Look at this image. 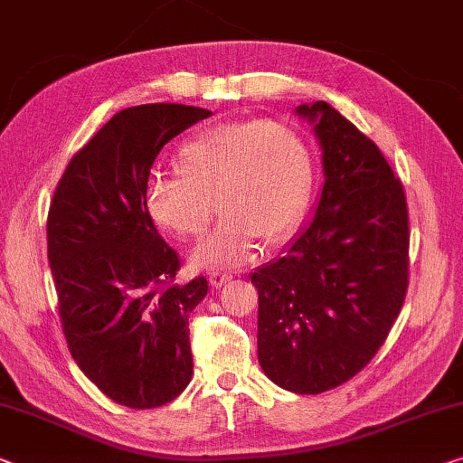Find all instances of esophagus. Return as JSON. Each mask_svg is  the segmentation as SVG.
<instances>
[{
    "instance_id": "esophagus-1",
    "label": "esophagus",
    "mask_w": 463,
    "mask_h": 463,
    "mask_svg": "<svg viewBox=\"0 0 463 463\" xmlns=\"http://www.w3.org/2000/svg\"><path fill=\"white\" fill-rule=\"evenodd\" d=\"M209 279H211V286L222 288L223 283L233 279V273L227 271V269H213V271L209 273Z\"/></svg>"
}]
</instances>
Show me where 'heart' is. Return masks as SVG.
Returning a JSON list of instances; mask_svg holds the SVG:
<instances>
[{
  "label": "heart",
  "mask_w": 463,
  "mask_h": 463,
  "mask_svg": "<svg viewBox=\"0 0 463 463\" xmlns=\"http://www.w3.org/2000/svg\"><path fill=\"white\" fill-rule=\"evenodd\" d=\"M174 165L180 177L155 175L146 184L145 209L165 232L198 238L217 204L223 217L196 248L201 265H238L254 254L259 238L267 244L289 238L315 182L308 145L279 119L204 128L177 148Z\"/></svg>",
  "instance_id": "1"
}]
</instances>
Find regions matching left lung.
<instances>
[{
  "label": "left lung",
  "instance_id": "1",
  "mask_svg": "<svg viewBox=\"0 0 463 463\" xmlns=\"http://www.w3.org/2000/svg\"><path fill=\"white\" fill-rule=\"evenodd\" d=\"M323 146L317 215L288 252L252 273L259 362L277 385L317 395L371 362L410 283L403 184L381 148L325 101L300 105Z\"/></svg>",
  "mask_w": 463,
  "mask_h": 463
}]
</instances>
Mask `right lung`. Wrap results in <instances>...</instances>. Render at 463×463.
<instances>
[{
	"label": "right lung",
	"mask_w": 463,
	"mask_h": 463,
	"mask_svg": "<svg viewBox=\"0 0 463 463\" xmlns=\"http://www.w3.org/2000/svg\"><path fill=\"white\" fill-rule=\"evenodd\" d=\"M209 116L180 103L122 109L70 159L49 207L47 259L70 354L132 410L169 403L192 379L188 317L209 283H175L182 260L145 190L161 148Z\"/></svg>",
	"instance_id": "right-lung-1"
}]
</instances>
